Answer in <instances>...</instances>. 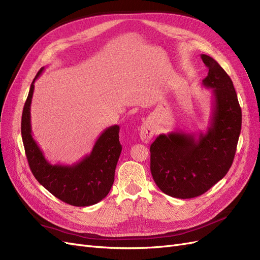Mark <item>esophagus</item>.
I'll return each mask as SVG.
<instances>
[{"mask_svg":"<svg viewBox=\"0 0 260 260\" xmlns=\"http://www.w3.org/2000/svg\"><path fill=\"white\" fill-rule=\"evenodd\" d=\"M155 133V128L154 125L151 122H145L142 125H141L140 129V138L143 141L144 143H148L149 141L152 140Z\"/></svg>","mask_w":260,"mask_h":260,"instance_id":"1","label":"esophagus"}]
</instances>
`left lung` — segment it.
I'll list each match as a JSON object with an SVG mask.
<instances>
[{
    "mask_svg": "<svg viewBox=\"0 0 260 260\" xmlns=\"http://www.w3.org/2000/svg\"><path fill=\"white\" fill-rule=\"evenodd\" d=\"M201 57L208 67L203 85L211 89L212 96L207 131L199 136L182 131L159 135L149 148L156 185L165 194L183 200L204 194L226 175L242 125V111L231 78L214 58L205 54Z\"/></svg>",
    "mask_w": 260,
    "mask_h": 260,
    "instance_id": "8db88e82",
    "label": "left lung"
}]
</instances>
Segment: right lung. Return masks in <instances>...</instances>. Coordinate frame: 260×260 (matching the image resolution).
<instances>
[{"label":"right lung","instance_id":"right-lung-1","mask_svg":"<svg viewBox=\"0 0 260 260\" xmlns=\"http://www.w3.org/2000/svg\"><path fill=\"white\" fill-rule=\"evenodd\" d=\"M37 74L21 116V138L29 167L39 183L55 198L69 205L84 207L101 202L111 191L115 180V169L121 153L119 125L106 128L96 140L92 152L73 165H53L46 160L31 131L30 107L35 91Z\"/></svg>","mask_w":260,"mask_h":260}]
</instances>
